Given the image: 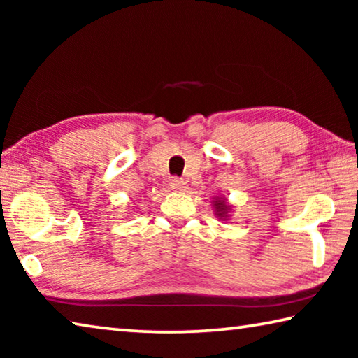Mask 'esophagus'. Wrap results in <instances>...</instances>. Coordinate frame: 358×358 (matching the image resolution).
Here are the masks:
<instances>
[{"instance_id":"1","label":"esophagus","mask_w":358,"mask_h":358,"mask_svg":"<svg viewBox=\"0 0 358 358\" xmlns=\"http://www.w3.org/2000/svg\"><path fill=\"white\" fill-rule=\"evenodd\" d=\"M171 189H173V191H186V183L183 180H180V178H172L171 180Z\"/></svg>"}]
</instances>
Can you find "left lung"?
<instances>
[{
    "instance_id": "1",
    "label": "left lung",
    "mask_w": 358,
    "mask_h": 358,
    "mask_svg": "<svg viewBox=\"0 0 358 358\" xmlns=\"http://www.w3.org/2000/svg\"><path fill=\"white\" fill-rule=\"evenodd\" d=\"M211 208H213V215L220 221H229L232 216L234 205L230 203L226 197H213L211 201Z\"/></svg>"
}]
</instances>
